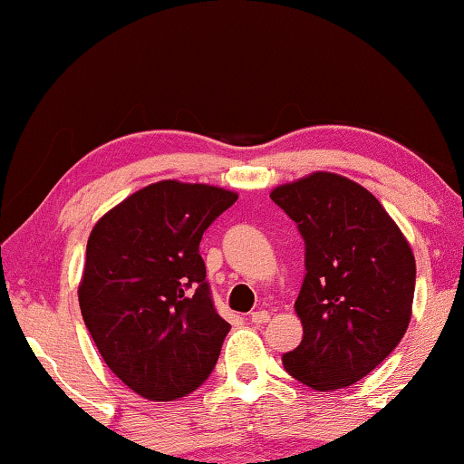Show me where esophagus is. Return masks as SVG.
<instances>
[{
	"label": "esophagus",
	"mask_w": 464,
	"mask_h": 464,
	"mask_svg": "<svg viewBox=\"0 0 464 464\" xmlns=\"http://www.w3.org/2000/svg\"><path fill=\"white\" fill-rule=\"evenodd\" d=\"M249 321L256 323V325H262V323L270 321V313H268V310H257V313L249 314Z\"/></svg>",
	"instance_id": "esophagus-1"
}]
</instances>
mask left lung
Segmentation results:
<instances>
[{"label": "left lung", "mask_w": 464, "mask_h": 464, "mask_svg": "<svg viewBox=\"0 0 464 464\" xmlns=\"http://www.w3.org/2000/svg\"><path fill=\"white\" fill-rule=\"evenodd\" d=\"M270 198L306 243L294 306L304 335L283 365L314 391L346 389L401 342L414 304V253L376 196L348 177L314 170L276 186Z\"/></svg>", "instance_id": "obj_1"}]
</instances>
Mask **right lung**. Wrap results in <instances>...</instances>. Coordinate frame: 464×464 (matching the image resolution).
Segmentation results:
<instances>
[{"instance_id": "add662e5", "label": "right lung", "mask_w": 464, "mask_h": 464, "mask_svg": "<svg viewBox=\"0 0 464 464\" xmlns=\"http://www.w3.org/2000/svg\"><path fill=\"white\" fill-rule=\"evenodd\" d=\"M237 192L164 179L94 224L80 310L107 367L137 395L175 401L218 363L230 323L215 313L198 246Z\"/></svg>"}]
</instances>
